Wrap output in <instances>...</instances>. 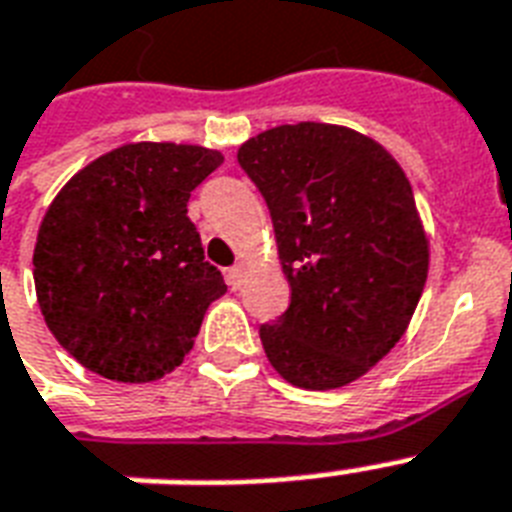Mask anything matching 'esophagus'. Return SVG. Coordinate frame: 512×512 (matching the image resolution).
I'll list each match as a JSON object with an SVG mask.
<instances>
[{
  "label": "esophagus",
  "mask_w": 512,
  "mask_h": 512,
  "mask_svg": "<svg viewBox=\"0 0 512 512\" xmlns=\"http://www.w3.org/2000/svg\"><path fill=\"white\" fill-rule=\"evenodd\" d=\"M244 273H247V265L244 263L233 265L231 271H228V284H231L233 289H239L241 284H244Z\"/></svg>",
  "instance_id": "esophagus-1"
}]
</instances>
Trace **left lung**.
<instances>
[{
	"label": "left lung",
	"mask_w": 512,
	"mask_h": 512,
	"mask_svg": "<svg viewBox=\"0 0 512 512\" xmlns=\"http://www.w3.org/2000/svg\"><path fill=\"white\" fill-rule=\"evenodd\" d=\"M271 209L289 308L260 327L287 382L332 390L372 369L412 321L428 236L393 156L337 124H281L239 148Z\"/></svg>",
	"instance_id": "1"
}]
</instances>
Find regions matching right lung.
Wrapping results in <instances>:
<instances>
[{
	"instance_id": "obj_1",
	"label": "right lung",
	"mask_w": 512,
	"mask_h": 512,
	"mask_svg": "<svg viewBox=\"0 0 512 512\" xmlns=\"http://www.w3.org/2000/svg\"><path fill=\"white\" fill-rule=\"evenodd\" d=\"M220 151L127 143L76 172L34 247L36 300L55 340L90 372L154 382L183 364L225 281L188 217Z\"/></svg>"
}]
</instances>
